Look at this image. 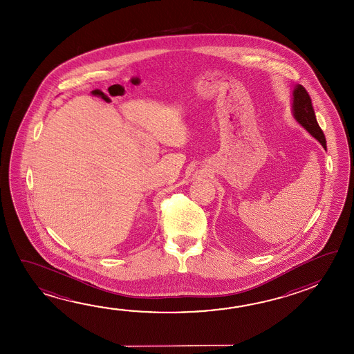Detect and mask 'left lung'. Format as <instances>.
Returning a JSON list of instances; mask_svg holds the SVG:
<instances>
[{
  "label": "left lung",
  "instance_id": "obj_1",
  "mask_svg": "<svg viewBox=\"0 0 354 354\" xmlns=\"http://www.w3.org/2000/svg\"><path fill=\"white\" fill-rule=\"evenodd\" d=\"M292 111H294L296 121L304 126V128H306L307 131L313 134V137L319 140V143L326 149L327 145H326L325 134L322 132V129L319 128L317 120H316L311 97L307 93L306 88L302 85H297L295 90H294Z\"/></svg>",
  "mask_w": 354,
  "mask_h": 354
}]
</instances>
